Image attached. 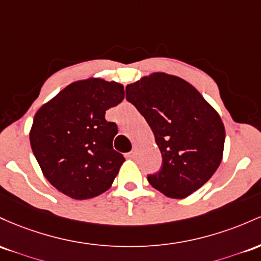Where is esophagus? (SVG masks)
I'll return each mask as SVG.
<instances>
[{"mask_svg": "<svg viewBox=\"0 0 261 261\" xmlns=\"http://www.w3.org/2000/svg\"><path fill=\"white\" fill-rule=\"evenodd\" d=\"M136 155H137V149L133 148V149H132V150L129 151V153L127 154V156L129 158V159H134V158H136Z\"/></svg>", "mask_w": 261, "mask_h": 261, "instance_id": "34e87169", "label": "esophagus"}]
</instances>
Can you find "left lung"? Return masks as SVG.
<instances>
[{"instance_id": "8db88e82", "label": "left lung", "mask_w": 261, "mask_h": 261, "mask_svg": "<svg viewBox=\"0 0 261 261\" xmlns=\"http://www.w3.org/2000/svg\"><path fill=\"white\" fill-rule=\"evenodd\" d=\"M125 93L148 122L163 156L149 184L177 200L197 191L223 158L225 129L217 111L191 84L165 72L143 76L127 85Z\"/></svg>"}]
</instances>
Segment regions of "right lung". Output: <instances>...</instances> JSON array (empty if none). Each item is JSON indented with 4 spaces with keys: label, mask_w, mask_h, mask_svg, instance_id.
I'll return each instance as SVG.
<instances>
[{
    "label": "right lung",
    "mask_w": 261,
    "mask_h": 261,
    "mask_svg": "<svg viewBox=\"0 0 261 261\" xmlns=\"http://www.w3.org/2000/svg\"><path fill=\"white\" fill-rule=\"evenodd\" d=\"M123 98L122 84L89 77L67 85L37 111L32 150L46 180L64 195L87 200L112 186L125 159L113 149L118 129L105 115Z\"/></svg>",
    "instance_id": "1"
}]
</instances>
